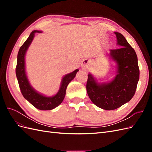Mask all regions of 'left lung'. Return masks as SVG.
Masks as SVG:
<instances>
[{"label": "left lung", "mask_w": 152, "mask_h": 152, "mask_svg": "<svg viewBox=\"0 0 152 152\" xmlns=\"http://www.w3.org/2000/svg\"><path fill=\"white\" fill-rule=\"evenodd\" d=\"M116 35L120 48L110 50V57L117 64L116 76L107 82L99 83L88 74L86 89L91 102L106 110L117 109L129 102L134 96L140 79L137 57L134 49L118 32Z\"/></svg>", "instance_id": "8db88e82"}]
</instances>
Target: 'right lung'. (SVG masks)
Instances as JSON below:
<instances>
[{"mask_svg":"<svg viewBox=\"0 0 152 152\" xmlns=\"http://www.w3.org/2000/svg\"><path fill=\"white\" fill-rule=\"evenodd\" d=\"M39 30H34L28 38L23 44L18 53L16 75L19 84L22 95L32 105L40 110H50L57 107L63 101L66 94V89L68 84L74 79L77 72V70L64 76L61 80V86L57 94L50 97H47L37 92L30 84L25 71V56L27 49L33 40L35 33H41Z\"/></svg>","mask_w":152,"mask_h":152,"instance_id":"1","label":"right lung"}]
</instances>
